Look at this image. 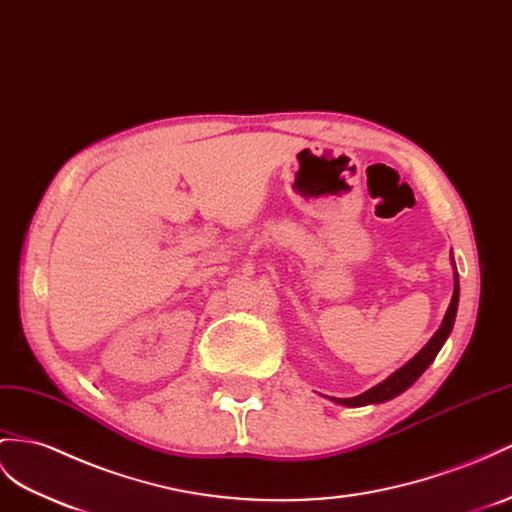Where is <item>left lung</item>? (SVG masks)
I'll use <instances>...</instances> for the list:
<instances>
[{"label":"left lung","mask_w":512,"mask_h":512,"mask_svg":"<svg viewBox=\"0 0 512 512\" xmlns=\"http://www.w3.org/2000/svg\"><path fill=\"white\" fill-rule=\"evenodd\" d=\"M452 264H454V259H452ZM456 309H458V272L454 266V294L450 300V307H448V311H445V318L439 326V331L430 337V342L422 350H419L409 363L402 365V368L393 372L389 378H385L383 383H378L376 387L361 393V396L331 398V400L342 404V406H365V404H381V402H387L391 398L400 396L404 389H409L417 381V378L426 372L428 365L439 355V350L445 344V339H448L452 333V326L456 320Z\"/></svg>","instance_id":"8db88e82"}]
</instances>
